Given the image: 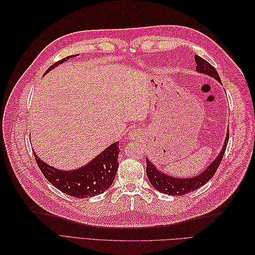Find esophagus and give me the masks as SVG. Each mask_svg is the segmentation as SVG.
Segmentation results:
<instances>
[{"label":"esophagus","instance_id":"obj_1","mask_svg":"<svg viewBox=\"0 0 255 255\" xmlns=\"http://www.w3.org/2000/svg\"><path fill=\"white\" fill-rule=\"evenodd\" d=\"M140 136H141L140 132L137 129H133L129 132V137L132 138V139H138V138H140Z\"/></svg>","mask_w":255,"mask_h":255}]
</instances>
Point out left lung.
Listing matches in <instances>:
<instances>
[{"mask_svg":"<svg viewBox=\"0 0 255 255\" xmlns=\"http://www.w3.org/2000/svg\"><path fill=\"white\" fill-rule=\"evenodd\" d=\"M195 59L197 64L196 70L198 72L210 75L212 78L221 82L218 72L216 71V69L208 63V61H206L205 59H203L202 57H200L198 55L195 56ZM228 141H229V130L227 134L226 141L223 143L222 150L219 153L217 158H216L213 163L206 168L205 171H203L201 174H199L195 177H190V179H179V177H173L160 172L148 159V157H146L145 161H146V175H148V179L154 188L166 195L183 196V195L188 194L190 191H194L200 187H202L204 184H206L212 179L214 174L216 173V171H217V169L222 160V157L225 155Z\"/></svg>","mask_w":255,"mask_h":255,"instance_id":"8db88e82","label":"left lung"}]
</instances>
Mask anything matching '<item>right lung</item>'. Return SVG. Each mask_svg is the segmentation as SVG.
<instances>
[{
    "label": "right lung",
    "mask_w": 255,
    "mask_h": 255,
    "mask_svg": "<svg viewBox=\"0 0 255 255\" xmlns=\"http://www.w3.org/2000/svg\"><path fill=\"white\" fill-rule=\"evenodd\" d=\"M70 57H74V55L67 56L56 61L45 73L63 64L64 61H67ZM119 142H115L101 154H99L89 164L73 171H63L50 167L44 161L40 160L35 152L34 156L42 174L53 186L66 195L80 199L101 195L111 187L119 166Z\"/></svg>",
    "instance_id": "add662e5"
}]
</instances>
